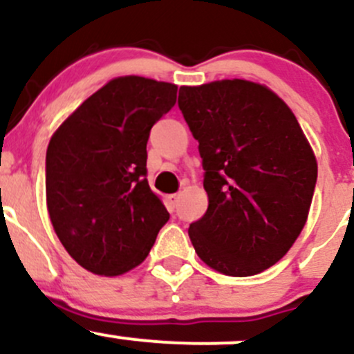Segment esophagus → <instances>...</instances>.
<instances>
[{
	"instance_id": "1",
	"label": "esophagus",
	"mask_w": 354,
	"mask_h": 354,
	"mask_svg": "<svg viewBox=\"0 0 354 354\" xmlns=\"http://www.w3.org/2000/svg\"><path fill=\"white\" fill-rule=\"evenodd\" d=\"M178 202H180V194H174V195H171L169 197V205H171V209H176L178 207Z\"/></svg>"
}]
</instances>
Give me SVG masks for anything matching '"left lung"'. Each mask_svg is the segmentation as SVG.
<instances>
[{
	"label": "left lung",
	"instance_id": "8db88e82",
	"mask_svg": "<svg viewBox=\"0 0 354 354\" xmlns=\"http://www.w3.org/2000/svg\"><path fill=\"white\" fill-rule=\"evenodd\" d=\"M178 106L202 157L207 212L190 224L212 269L246 277L283 259L301 233L317 160L283 99L253 82L181 87Z\"/></svg>",
	"mask_w": 354,
	"mask_h": 354
}]
</instances>
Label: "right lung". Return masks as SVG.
Instances as JSON below:
<instances>
[{
	"mask_svg": "<svg viewBox=\"0 0 354 354\" xmlns=\"http://www.w3.org/2000/svg\"><path fill=\"white\" fill-rule=\"evenodd\" d=\"M178 87L120 77L56 130L46 152V200L59 241L84 269L120 276L145 260L169 219L147 181L151 128Z\"/></svg>",
	"mask_w": 354,
	"mask_h": 354,
	"instance_id": "obj_1",
	"label": "right lung"
}]
</instances>
